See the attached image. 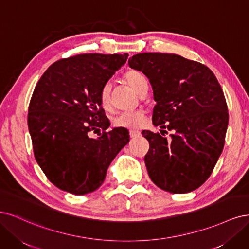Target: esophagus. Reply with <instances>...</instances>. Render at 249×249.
Instances as JSON below:
<instances>
[{"mask_svg": "<svg viewBox=\"0 0 249 249\" xmlns=\"http://www.w3.org/2000/svg\"><path fill=\"white\" fill-rule=\"evenodd\" d=\"M129 135H130L131 139H135V138H138L139 135H141V132L139 130H130Z\"/></svg>", "mask_w": 249, "mask_h": 249, "instance_id": "obj_1", "label": "esophagus"}]
</instances>
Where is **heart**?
I'll use <instances>...</instances> for the list:
<instances>
[{"instance_id": "heart-1", "label": "heart", "mask_w": 249, "mask_h": 249, "mask_svg": "<svg viewBox=\"0 0 249 249\" xmlns=\"http://www.w3.org/2000/svg\"><path fill=\"white\" fill-rule=\"evenodd\" d=\"M124 79L133 90L141 94L145 89H148V82L141 71L130 69L124 74ZM100 103L104 108L110 107V87L104 86L100 91ZM143 113L142 110L127 111L118 115L113 120V125L125 129H138L143 122Z\"/></svg>"}]
</instances>
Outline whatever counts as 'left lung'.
Here are the masks:
<instances>
[{
    "instance_id": "obj_1",
    "label": "left lung",
    "mask_w": 249,
    "mask_h": 249,
    "mask_svg": "<svg viewBox=\"0 0 249 249\" xmlns=\"http://www.w3.org/2000/svg\"><path fill=\"white\" fill-rule=\"evenodd\" d=\"M152 86L154 126L172 130L171 140L142 131L150 149L145 163L156 186L186 194L203 185L221 154L229 113L221 87L202 63L175 53H143L128 61Z\"/></svg>"
}]
</instances>
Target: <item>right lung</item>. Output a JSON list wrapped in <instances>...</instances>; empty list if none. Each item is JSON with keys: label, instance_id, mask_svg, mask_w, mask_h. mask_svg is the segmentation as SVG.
Returning <instances> with one entry per match:
<instances>
[{"label": "right lung", "instance_id": "obj_1", "mask_svg": "<svg viewBox=\"0 0 249 249\" xmlns=\"http://www.w3.org/2000/svg\"><path fill=\"white\" fill-rule=\"evenodd\" d=\"M128 54L83 53L61 59L40 77L29 106L28 126L37 163L54 186L83 196L98 189L129 133L106 131L109 121L100 91ZM103 130L97 139L89 134Z\"/></svg>", "mask_w": 249, "mask_h": 249}]
</instances>
